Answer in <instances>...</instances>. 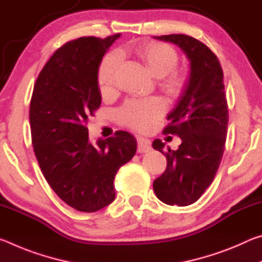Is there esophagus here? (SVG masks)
Masks as SVG:
<instances>
[{"mask_svg":"<svg viewBox=\"0 0 262 262\" xmlns=\"http://www.w3.org/2000/svg\"><path fill=\"white\" fill-rule=\"evenodd\" d=\"M151 150V143L147 139L143 137H139L137 139V152H148Z\"/></svg>","mask_w":262,"mask_h":262,"instance_id":"esophagus-1","label":"esophagus"}]
</instances>
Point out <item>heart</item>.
Listing matches in <instances>:
<instances>
[{"label":"heart","mask_w":262,"mask_h":262,"mask_svg":"<svg viewBox=\"0 0 262 262\" xmlns=\"http://www.w3.org/2000/svg\"><path fill=\"white\" fill-rule=\"evenodd\" d=\"M148 72L159 78L158 88L170 98L179 97L187 88L190 74L187 69L177 68L179 55L173 47L164 42H143L129 48ZM121 56L111 52L101 61L98 69V84L101 92H111L117 83ZM164 113V105L158 98L144 100H128L118 111V120L121 125L137 132L151 129L154 123Z\"/></svg>","instance_id":"obj_1"}]
</instances>
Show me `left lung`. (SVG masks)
Listing matches in <instances>:
<instances>
[{
    "mask_svg": "<svg viewBox=\"0 0 262 262\" xmlns=\"http://www.w3.org/2000/svg\"><path fill=\"white\" fill-rule=\"evenodd\" d=\"M155 38L173 42L185 52L190 78L163 130L180 137L178 150L165 151L161 140L152 142L167 161L165 172L154 181V190L166 205L188 206L209 187L223 157L229 121L223 70L210 48L198 39L186 34Z\"/></svg>",
    "mask_w": 262,
    "mask_h": 262,
    "instance_id": "left-lung-1",
    "label": "left lung"
}]
</instances>
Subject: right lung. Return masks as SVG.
I'll return each mask as SVG.
<instances>
[{
	"instance_id": "add662e5",
	"label": "right lung",
	"mask_w": 262,
	"mask_h": 262,
	"mask_svg": "<svg viewBox=\"0 0 262 262\" xmlns=\"http://www.w3.org/2000/svg\"><path fill=\"white\" fill-rule=\"evenodd\" d=\"M120 35L64 43L39 74L30 103L31 136L42 174L62 201L84 212L113 202L114 177L136 152L129 133L115 132L92 144L86 127L101 103V59Z\"/></svg>"
}]
</instances>
